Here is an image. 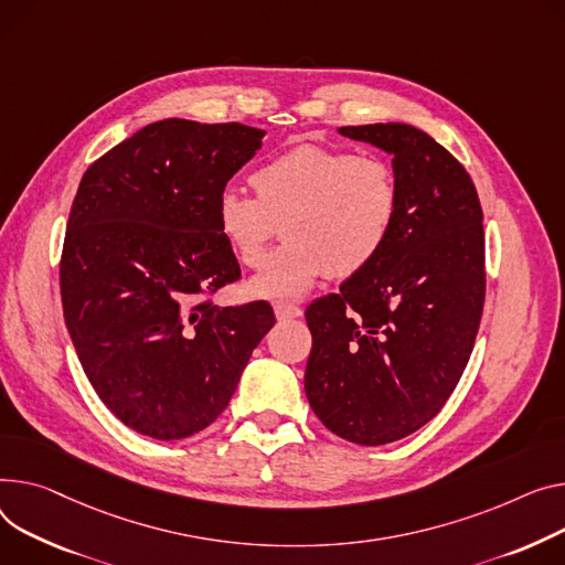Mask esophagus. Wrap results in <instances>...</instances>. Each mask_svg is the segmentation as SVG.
Here are the masks:
<instances>
[{"instance_id":"obj_1","label":"esophagus","mask_w":565,"mask_h":565,"mask_svg":"<svg viewBox=\"0 0 565 565\" xmlns=\"http://www.w3.org/2000/svg\"><path fill=\"white\" fill-rule=\"evenodd\" d=\"M275 316H277V320H292V318L302 316V309H299L297 305L277 302V305H275Z\"/></svg>"}]
</instances>
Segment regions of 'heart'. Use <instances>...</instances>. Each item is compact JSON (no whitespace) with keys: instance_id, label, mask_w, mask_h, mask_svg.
Listing matches in <instances>:
<instances>
[{"instance_id":"b5f03b06","label":"heart","mask_w":565,"mask_h":565,"mask_svg":"<svg viewBox=\"0 0 565 565\" xmlns=\"http://www.w3.org/2000/svg\"><path fill=\"white\" fill-rule=\"evenodd\" d=\"M256 195L227 188L215 200V224L245 268H258L284 224L286 245L252 279V292L297 299L327 273L348 279L386 249L399 217L395 168L329 145H297L252 174Z\"/></svg>"}]
</instances>
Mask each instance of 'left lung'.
Wrapping results in <instances>:
<instances>
[{
	"label": "left lung",
	"instance_id": "obj_1",
	"mask_svg": "<svg viewBox=\"0 0 565 565\" xmlns=\"http://www.w3.org/2000/svg\"><path fill=\"white\" fill-rule=\"evenodd\" d=\"M338 131L393 154L402 206L380 258L309 305L305 388L329 431L386 445L427 425L468 365L486 297L483 213L466 168L429 134Z\"/></svg>",
	"mask_w": 565,
	"mask_h": 565
}]
</instances>
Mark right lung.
Instances as JSON below:
<instances>
[{"label": "right lung", "mask_w": 565, "mask_h": 565, "mask_svg": "<svg viewBox=\"0 0 565 565\" xmlns=\"http://www.w3.org/2000/svg\"><path fill=\"white\" fill-rule=\"evenodd\" d=\"M263 129L161 120L82 177L61 254L70 338L99 399L134 431L179 440L227 408L268 302L215 307L241 279L215 200L256 154Z\"/></svg>", "instance_id": "add662e5"}]
</instances>
